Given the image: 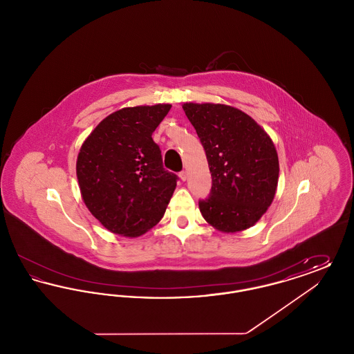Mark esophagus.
Masks as SVG:
<instances>
[{
	"instance_id": "esophagus-1",
	"label": "esophagus",
	"mask_w": 354,
	"mask_h": 354,
	"mask_svg": "<svg viewBox=\"0 0 354 354\" xmlns=\"http://www.w3.org/2000/svg\"><path fill=\"white\" fill-rule=\"evenodd\" d=\"M179 178L185 182V179H187V172L185 171H182V172H179Z\"/></svg>"
}]
</instances>
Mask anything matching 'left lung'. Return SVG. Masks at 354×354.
Returning <instances> with one entry per match:
<instances>
[{"label": "left lung", "instance_id": "1", "mask_svg": "<svg viewBox=\"0 0 354 354\" xmlns=\"http://www.w3.org/2000/svg\"><path fill=\"white\" fill-rule=\"evenodd\" d=\"M212 178L199 201L203 218L221 232L252 227L268 209L279 182V158L268 134L245 113L227 104L185 103Z\"/></svg>", "mask_w": 354, "mask_h": 354}]
</instances>
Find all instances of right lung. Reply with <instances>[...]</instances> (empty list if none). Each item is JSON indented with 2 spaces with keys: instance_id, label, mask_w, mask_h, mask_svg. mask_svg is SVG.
I'll return each instance as SVG.
<instances>
[{
  "instance_id": "1",
  "label": "right lung",
  "mask_w": 354,
  "mask_h": 354,
  "mask_svg": "<svg viewBox=\"0 0 354 354\" xmlns=\"http://www.w3.org/2000/svg\"><path fill=\"white\" fill-rule=\"evenodd\" d=\"M171 104L124 107L94 129L77 159L82 199L102 225L129 237L163 218L178 176L163 167L152 133Z\"/></svg>"
}]
</instances>
